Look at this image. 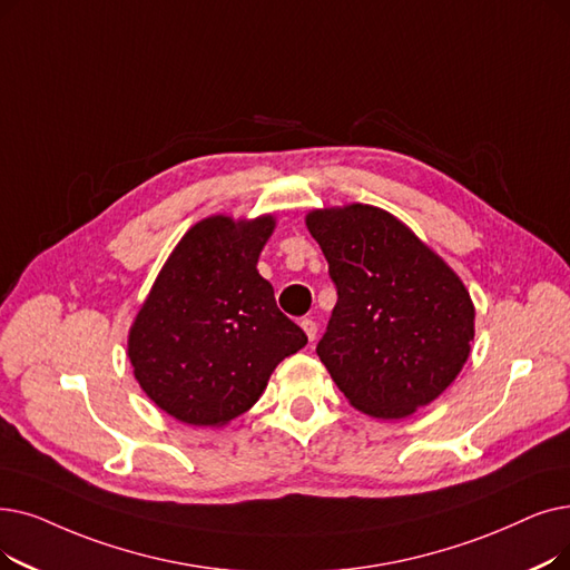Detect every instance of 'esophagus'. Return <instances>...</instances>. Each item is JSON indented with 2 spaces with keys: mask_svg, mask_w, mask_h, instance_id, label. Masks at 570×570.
<instances>
[{
  "mask_svg": "<svg viewBox=\"0 0 570 570\" xmlns=\"http://www.w3.org/2000/svg\"><path fill=\"white\" fill-rule=\"evenodd\" d=\"M301 326H303V331H305L307 340H309V342H314V337H316V321H312V318H303V321H301Z\"/></svg>",
  "mask_w": 570,
  "mask_h": 570,
  "instance_id": "34e87169",
  "label": "esophagus"
}]
</instances>
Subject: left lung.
Listing matches in <instances>:
<instances>
[{
  "instance_id": "1",
  "label": "left lung",
  "mask_w": 570,
  "mask_h": 570,
  "mask_svg": "<svg viewBox=\"0 0 570 570\" xmlns=\"http://www.w3.org/2000/svg\"><path fill=\"white\" fill-rule=\"evenodd\" d=\"M337 303L316 344L337 389L375 419L433 403L461 373L475 305L456 272L403 220L373 205L312 209Z\"/></svg>"
}]
</instances>
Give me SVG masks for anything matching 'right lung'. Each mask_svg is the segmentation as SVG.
Listing matches in <instances>:
<instances>
[{
	"label": "right lung",
	"instance_id": "obj_1",
	"mask_svg": "<svg viewBox=\"0 0 570 570\" xmlns=\"http://www.w3.org/2000/svg\"><path fill=\"white\" fill-rule=\"evenodd\" d=\"M275 226L272 214L197 220L132 321L135 380L181 424L226 426L254 407L275 367L307 344L256 269Z\"/></svg>",
	"mask_w": 570,
	"mask_h": 570
}]
</instances>
